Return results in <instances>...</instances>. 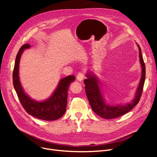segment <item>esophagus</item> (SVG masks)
Segmentation results:
<instances>
[{
	"instance_id": "34e87169",
	"label": "esophagus",
	"mask_w": 157,
	"mask_h": 157,
	"mask_svg": "<svg viewBox=\"0 0 157 157\" xmlns=\"http://www.w3.org/2000/svg\"><path fill=\"white\" fill-rule=\"evenodd\" d=\"M84 77V73H82V72H79V73H78V75H77V80H78V81L81 82L82 80H83Z\"/></svg>"
}]
</instances>
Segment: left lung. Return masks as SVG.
<instances>
[{
	"mask_svg": "<svg viewBox=\"0 0 157 157\" xmlns=\"http://www.w3.org/2000/svg\"><path fill=\"white\" fill-rule=\"evenodd\" d=\"M137 46H138L139 48V57L141 67V75L139 85L137 86L135 94V97L130 103L129 102L126 103L124 105H123V104L117 105H108L106 103L105 99H104L101 94L100 86H99V82L96 76L92 72H88L86 73V76L87 78L84 79V80L86 96L92 110L99 117L106 118V119L117 118L131 111L138 103L141 96L145 82V65L144 59L142 58L140 47L138 44H137Z\"/></svg>",
	"mask_w": 157,
	"mask_h": 157,
	"instance_id": "1",
	"label": "left lung"
}]
</instances>
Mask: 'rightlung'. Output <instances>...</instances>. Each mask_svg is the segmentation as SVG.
<instances>
[{
  "instance_id": "add662e5",
  "label": "right lung",
  "mask_w": 157,
  "mask_h": 157,
  "mask_svg": "<svg viewBox=\"0 0 157 157\" xmlns=\"http://www.w3.org/2000/svg\"><path fill=\"white\" fill-rule=\"evenodd\" d=\"M31 48L29 44L23 45L16 56L13 71L14 88L25 111L30 115L44 121H55L62 117L66 111L67 92L69 85L75 80V76L70 75L59 80L52 96L44 101H39L31 98L24 92L19 77V66L21 54L24 50Z\"/></svg>"
}]
</instances>
